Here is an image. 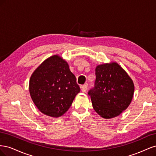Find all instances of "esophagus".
I'll return each mask as SVG.
<instances>
[{
	"label": "esophagus",
	"mask_w": 156,
	"mask_h": 156,
	"mask_svg": "<svg viewBox=\"0 0 156 156\" xmlns=\"http://www.w3.org/2000/svg\"><path fill=\"white\" fill-rule=\"evenodd\" d=\"M87 87H88L87 84H84V85L81 86V91H82L83 92H85L87 91Z\"/></svg>",
	"instance_id": "esophagus-1"
}]
</instances>
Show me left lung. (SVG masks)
Returning <instances> with one entry per match:
<instances>
[{
  "instance_id": "obj_1",
  "label": "left lung",
  "mask_w": 156,
  "mask_h": 156,
  "mask_svg": "<svg viewBox=\"0 0 156 156\" xmlns=\"http://www.w3.org/2000/svg\"><path fill=\"white\" fill-rule=\"evenodd\" d=\"M95 86L88 92L94 109L108 119L120 115L128 107L134 93V84L116 62L97 66Z\"/></svg>"
}]
</instances>
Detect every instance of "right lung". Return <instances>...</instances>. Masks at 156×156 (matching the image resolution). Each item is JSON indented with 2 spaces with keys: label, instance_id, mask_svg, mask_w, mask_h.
<instances>
[{
  "label": "right lung",
  "instance_id": "obj_1",
  "mask_svg": "<svg viewBox=\"0 0 156 156\" xmlns=\"http://www.w3.org/2000/svg\"><path fill=\"white\" fill-rule=\"evenodd\" d=\"M29 92L41 112L58 118L69 109L80 88L66 61L56 55L44 60L33 72Z\"/></svg>",
  "mask_w": 156,
  "mask_h": 156
}]
</instances>
